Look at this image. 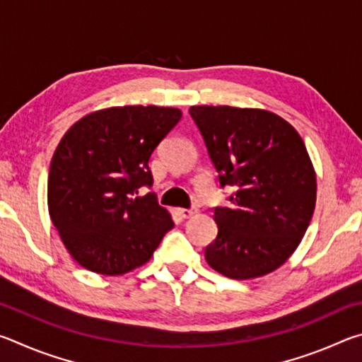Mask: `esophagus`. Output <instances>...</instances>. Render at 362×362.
<instances>
[{"label":"esophagus","instance_id":"1","mask_svg":"<svg viewBox=\"0 0 362 362\" xmlns=\"http://www.w3.org/2000/svg\"><path fill=\"white\" fill-rule=\"evenodd\" d=\"M177 214H179L182 218H189L194 216L196 211L194 209H177Z\"/></svg>","mask_w":362,"mask_h":362}]
</instances>
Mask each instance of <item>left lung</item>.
Segmentation results:
<instances>
[{
  "instance_id": "8db88e82",
  "label": "left lung",
  "mask_w": 362,
  "mask_h": 362,
  "mask_svg": "<svg viewBox=\"0 0 362 362\" xmlns=\"http://www.w3.org/2000/svg\"><path fill=\"white\" fill-rule=\"evenodd\" d=\"M220 179L235 185L230 207H217L216 241L206 262L226 278H262L284 265L302 243L316 206V173L296 127L262 108L194 105Z\"/></svg>"
}]
</instances>
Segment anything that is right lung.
<instances>
[{
  "label": "right lung",
  "instance_id": "add662e5",
  "mask_svg": "<svg viewBox=\"0 0 362 362\" xmlns=\"http://www.w3.org/2000/svg\"><path fill=\"white\" fill-rule=\"evenodd\" d=\"M173 107L97 110L60 139L47 177V209L69 254L89 272L119 276L145 265L169 230L153 193L151 153L180 121Z\"/></svg>",
  "mask_w": 362,
  "mask_h": 362
}]
</instances>
